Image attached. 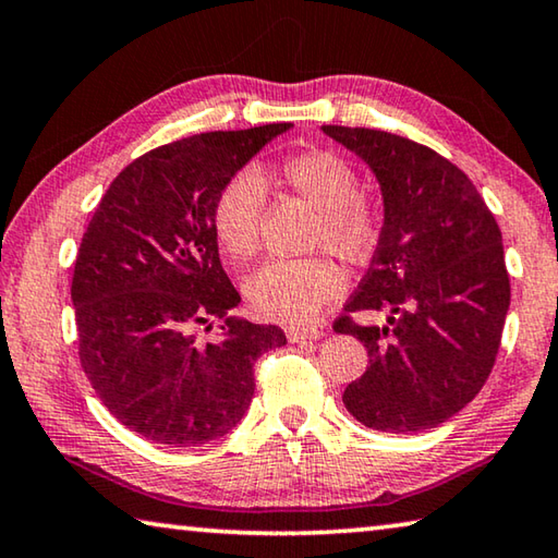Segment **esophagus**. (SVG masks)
Returning <instances> with one entry per match:
<instances>
[{
  "label": "esophagus",
  "instance_id": "obj_1",
  "mask_svg": "<svg viewBox=\"0 0 558 558\" xmlns=\"http://www.w3.org/2000/svg\"><path fill=\"white\" fill-rule=\"evenodd\" d=\"M286 335L290 342H307L323 338V332L317 330V327H286Z\"/></svg>",
  "mask_w": 558,
  "mask_h": 558
}]
</instances>
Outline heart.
I'll list each match as a JSON object with an SVG mask.
<instances>
[{"mask_svg":"<svg viewBox=\"0 0 558 558\" xmlns=\"http://www.w3.org/2000/svg\"><path fill=\"white\" fill-rule=\"evenodd\" d=\"M280 183L317 210L311 245L342 260H365L377 243V218L362 201V185L344 158L330 151H300L276 171L243 168L218 191L214 203V233L233 260H251L260 247L265 214V181ZM344 276L327 258L270 260L245 280V295L268 320L307 323L325 303L338 298Z\"/></svg>","mask_w":558,"mask_h":558,"instance_id":"1","label":"heart"}]
</instances>
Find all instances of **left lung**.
<instances>
[{"label": "left lung", "mask_w": 558, "mask_h": 558, "mask_svg": "<svg viewBox=\"0 0 558 558\" xmlns=\"http://www.w3.org/2000/svg\"><path fill=\"white\" fill-rule=\"evenodd\" d=\"M320 131L355 154L383 193L377 251L344 313L387 320L335 323L369 355L342 402L369 429H435L474 400L497 360L511 298L501 231L466 173L432 148L377 129Z\"/></svg>", "instance_id": "8db88e82"}]
</instances>
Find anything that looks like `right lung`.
I'll return each mask as SVG.
<instances>
[{
    "label": "right lung",
    "mask_w": 558,
    "mask_h": 558,
    "mask_svg": "<svg viewBox=\"0 0 558 558\" xmlns=\"http://www.w3.org/2000/svg\"><path fill=\"white\" fill-rule=\"evenodd\" d=\"M290 123L210 131L158 146L113 179L78 247V357L106 410L156 445L226 437L253 400V365L286 344L278 325L231 315L241 295L218 258L223 183ZM220 319L216 341L192 327Z\"/></svg>",
    "instance_id": "right-lung-1"
}]
</instances>
